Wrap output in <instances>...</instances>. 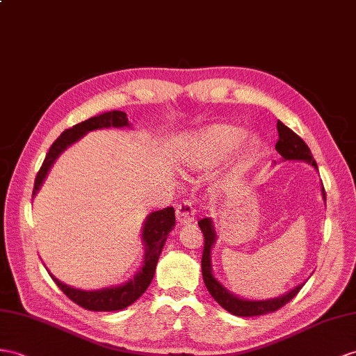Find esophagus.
Segmentation results:
<instances>
[{
  "label": "esophagus",
  "instance_id": "obj_1",
  "mask_svg": "<svg viewBox=\"0 0 356 356\" xmlns=\"http://www.w3.org/2000/svg\"><path fill=\"white\" fill-rule=\"evenodd\" d=\"M176 218L179 224H191L195 218V211L189 200H184L176 206Z\"/></svg>",
  "mask_w": 356,
  "mask_h": 356
}]
</instances>
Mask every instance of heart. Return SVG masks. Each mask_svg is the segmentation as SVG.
<instances>
[{
  "label": "heart",
  "mask_w": 356,
  "mask_h": 356,
  "mask_svg": "<svg viewBox=\"0 0 356 356\" xmlns=\"http://www.w3.org/2000/svg\"><path fill=\"white\" fill-rule=\"evenodd\" d=\"M243 129L234 124H213L194 134L181 149V161L193 170H207L221 162L238 147L243 138ZM260 150L256 136L245 140L236 154L234 170L245 171L252 165Z\"/></svg>",
  "instance_id": "1"
}]
</instances>
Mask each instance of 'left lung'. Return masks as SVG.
Returning <instances> with one entry per match:
<instances>
[{"label": "left lung", "mask_w": 356, "mask_h": 356, "mask_svg": "<svg viewBox=\"0 0 356 356\" xmlns=\"http://www.w3.org/2000/svg\"><path fill=\"white\" fill-rule=\"evenodd\" d=\"M277 129H278V141L275 144V149L282 158L286 161H305L308 163H312L314 168H317V163L313 158L312 152H309L308 145L299 135H296L290 129V127H287L280 120L277 123ZM322 194H323V198L326 200L325 188L322 189ZM198 225L204 236V248H203V257H202V272H203L204 284L209 290V293L213 296L216 302L220 304L224 309H227L229 313L239 317H252V316H263L268 313H273L281 307H284L287 302H290V300L299 293V290L302 289L304 284H300L296 289L289 291L287 295L277 299H269V300H245V299L233 296L212 275L211 250L216 238L212 221L209 220V218H203V220L198 221Z\"/></svg>", "instance_id": "left-lung-1"}]
</instances>
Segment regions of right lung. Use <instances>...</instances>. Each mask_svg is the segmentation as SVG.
I'll use <instances>...</instances> for the list:
<instances>
[{"label": "right lung", "mask_w": 356, "mask_h": 356, "mask_svg": "<svg viewBox=\"0 0 356 356\" xmlns=\"http://www.w3.org/2000/svg\"><path fill=\"white\" fill-rule=\"evenodd\" d=\"M123 126H129L126 113L111 111L100 114L97 117H91L88 120L81 122L74 127H70V129H66L52 143L49 152L47 153V158H44L34 180L33 195L39 191L42 181L47 177L48 170L51 168L54 161H56L58 158V154L66 147H69L72 143L78 141L81 136H84L90 131L102 129V127ZM175 224L176 216L175 209L172 207H165L162 209V211H156L147 216V221H145L143 227V241L145 243L144 265L141 270L136 273V277L131 281H127L123 286L96 291H84L63 284V282H60L52 273H49V275L56 281V284L61 289L63 293H65L70 300H74L79 307L90 309V312H117V309H123L134 304L135 300L144 293L145 289L150 286L154 275V269H156L159 260V254L163 248V243L167 241L168 233L172 230Z\"/></svg>", "instance_id": "right-lung-1"}]
</instances>
